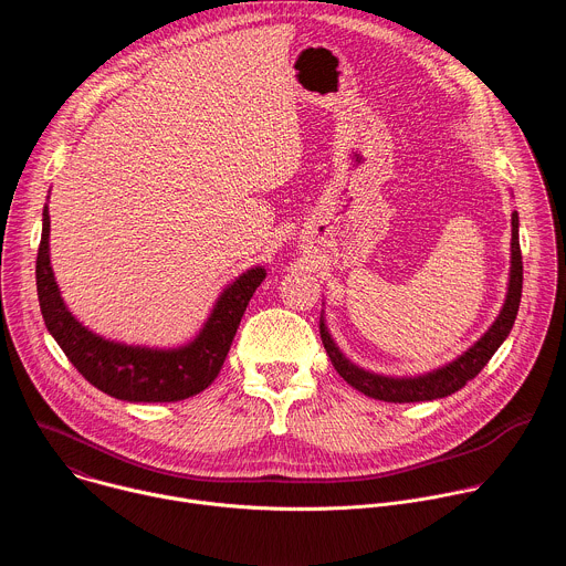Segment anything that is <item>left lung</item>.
<instances>
[{"mask_svg":"<svg viewBox=\"0 0 566 566\" xmlns=\"http://www.w3.org/2000/svg\"><path fill=\"white\" fill-rule=\"evenodd\" d=\"M513 239H511V280H509V293L506 302L493 322V327L483 334L465 354H461L450 365L430 371L426 376L417 378H391L365 371L356 367L352 360L343 356V352L332 340L325 319L319 317V338L325 345L332 365L336 371L358 391H363L369 398L387 400V402H419V400H434L450 396L459 391L468 380H472L486 363L493 358V354L500 349V345L511 334L515 317L520 311V297H522V280H524V266H522V251H520V217L513 212Z\"/></svg>","mask_w":566,"mask_h":566,"instance_id":"left-lung-1","label":"left lung"}]
</instances>
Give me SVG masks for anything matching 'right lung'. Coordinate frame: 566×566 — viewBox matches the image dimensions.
<instances>
[{
	"instance_id": "1",
	"label": "right lung",
	"mask_w": 566,
	"mask_h": 566,
	"mask_svg": "<svg viewBox=\"0 0 566 566\" xmlns=\"http://www.w3.org/2000/svg\"><path fill=\"white\" fill-rule=\"evenodd\" d=\"M49 206L35 262L38 300L49 334L71 365L101 391L129 402H172L203 391L219 374L237 327L266 271L241 273L217 300L199 336L177 349H147L105 340L71 315L53 277L49 258Z\"/></svg>"
}]
</instances>
